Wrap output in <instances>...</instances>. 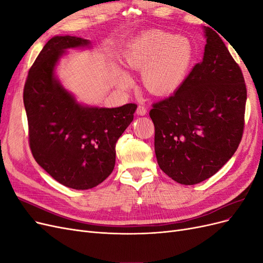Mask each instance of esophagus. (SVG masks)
I'll return each instance as SVG.
<instances>
[{"label": "esophagus", "mask_w": 263, "mask_h": 263, "mask_svg": "<svg viewBox=\"0 0 263 263\" xmlns=\"http://www.w3.org/2000/svg\"><path fill=\"white\" fill-rule=\"evenodd\" d=\"M137 114L140 116H144L147 114V108L144 105H138L137 107Z\"/></svg>", "instance_id": "1"}]
</instances>
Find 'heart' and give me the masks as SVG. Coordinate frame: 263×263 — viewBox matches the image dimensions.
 I'll return each instance as SVG.
<instances>
[{
	"mask_svg": "<svg viewBox=\"0 0 263 263\" xmlns=\"http://www.w3.org/2000/svg\"><path fill=\"white\" fill-rule=\"evenodd\" d=\"M194 59L192 42L169 31L148 30L134 38L123 53L124 66L141 71L147 90L154 94L174 91L184 80ZM118 85L126 89L132 80L119 73Z\"/></svg>",
	"mask_w": 263,
	"mask_h": 263,
	"instance_id": "b5f03b06",
	"label": "heart"
}]
</instances>
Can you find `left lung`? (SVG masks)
I'll return each mask as SVG.
<instances>
[{
	"mask_svg": "<svg viewBox=\"0 0 263 263\" xmlns=\"http://www.w3.org/2000/svg\"><path fill=\"white\" fill-rule=\"evenodd\" d=\"M205 37L203 60L149 112L158 164L185 185L214 176L236 153L245 128L242 71L217 33L205 27Z\"/></svg>",
	"mask_w": 263,
	"mask_h": 263,
	"instance_id": "1",
	"label": "left lung"
}]
</instances>
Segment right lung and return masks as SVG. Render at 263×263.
Instances as JSON below:
<instances>
[{
	"mask_svg": "<svg viewBox=\"0 0 263 263\" xmlns=\"http://www.w3.org/2000/svg\"><path fill=\"white\" fill-rule=\"evenodd\" d=\"M89 44L74 36L52 37L30 67L23 93L34 159L55 181L76 190L97 186L112 173L116 141L137 108L135 103L82 106L55 80L54 66L63 51Z\"/></svg>",
	"mask_w": 263,
	"mask_h": 263,
	"instance_id": "add662e5",
	"label": "right lung"
}]
</instances>
